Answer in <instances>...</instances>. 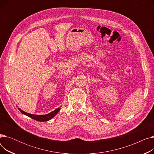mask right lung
Segmentation results:
<instances>
[{"mask_svg":"<svg viewBox=\"0 0 154 154\" xmlns=\"http://www.w3.org/2000/svg\"><path fill=\"white\" fill-rule=\"evenodd\" d=\"M18 109L20 111V112L22 114L26 115L28 117H29L31 119H33L37 121H40V122H45V121H48L51 120V119H52L54 116H55L57 115V114L60 111V108H57L55 110H54V111L48 113L47 114L45 115H34V114H29L27 112H24L23 110H22V109H20V108H18Z\"/></svg>","mask_w":154,"mask_h":154,"instance_id":"right-lung-1","label":"right lung"}]
</instances>
